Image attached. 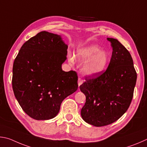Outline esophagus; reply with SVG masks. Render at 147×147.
<instances>
[{"mask_svg": "<svg viewBox=\"0 0 147 147\" xmlns=\"http://www.w3.org/2000/svg\"><path fill=\"white\" fill-rule=\"evenodd\" d=\"M83 83V79H81V78H79L78 79V86H79L81 85V84H82V83Z\"/></svg>", "mask_w": 147, "mask_h": 147, "instance_id": "obj_1", "label": "esophagus"}]
</instances>
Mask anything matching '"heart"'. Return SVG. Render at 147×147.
Segmentation results:
<instances>
[{"mask_svg":"<svg viewBox=\"0 0 147 147\" xmlns=\"http://www.w3.org/2000/svg\"><path fill=\"white\" fill-rule=\"evenodd\" d=\"M101 48L97 45H90L77 50L76 57L81 63H85L83 71L86 75L96 76L103 71L109 61V55L107 51H101ZM70 63L75 61L74 57L68 55Z\"/></svg>","mask_w":147,"mask_h":147,"instance_id":"1","label":"heart"}]
</instances>
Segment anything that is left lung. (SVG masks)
<instances>
[{
	"label": "left lung",
	"instance_id": "8db88e82",
	"mask_svg": "<svg viewBox=\"0 0 147 147\" xmlns=\"http://www.w3.org/2000/svg\"><path fill=\"white\" fill-rule=\"evenodd\" d=\"M112 47V57L106 71L88 79L79 86L86 102L81 115L95 127L115 122L127 112L132 101L137 74L130 53L115 38H107Z\"/></svg>",
	"mask_w": 147,
	"mask_h": 147
}]
</instances>
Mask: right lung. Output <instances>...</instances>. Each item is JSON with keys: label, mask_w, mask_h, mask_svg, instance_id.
I'll return each instance as SVG.
<instances>
[{"label": "right lung", "mask_w": 147, "mask_h": 147, "mask_svg": "<svg viewBox=\"0 0 147 147\" xmlns=\"http://www.w3.org/2000/svg\"><path fill=\"white\" fill-rule=\"evenodd\" d=\"M67 49L60 35L44 31L24 42L15 59L13 90L22 110L33 119L55 117L63 100L78 88L76 72L61 68Z\"/></svg>", "instance_id": "add662e5"}]
</instances>
